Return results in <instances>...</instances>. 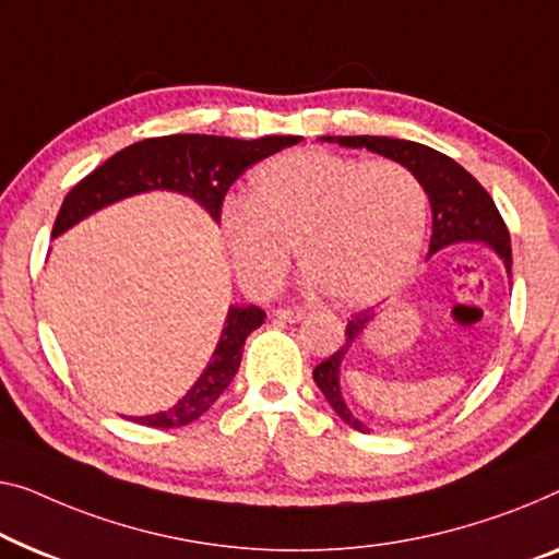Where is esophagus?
I'll return each instance as SVG.
<instances>
[{"instance_id":"1","label":"esophagus","mask_w":559,"mask_h":559,"mask_svg":"<svg viewBox=\"0 0 559 559\" xmlns=\"http://www.w3.org/2000/svg\"><path fill=\"white\" fill-rule=\"evenodd\" d=\"M305 310H299V307H280V310H274V318L280 322H299L305 320Z\"/></svg>"}]
</instances>
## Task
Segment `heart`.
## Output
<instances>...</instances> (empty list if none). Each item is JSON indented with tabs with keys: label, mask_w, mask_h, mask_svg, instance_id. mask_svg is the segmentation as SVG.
<instances>
[{
	"label": "heart",
	"mask_w": 559,
	"mask_h": 559,
	"mask_svg": "<svg viewBox=\"0 0 559 559\" xmlns=\"http://www.w3.org/2000/svg\"><path fill=\"white\" fill-rule=\"evenodd\" d=\"M426 224L428 197L411 168L325 151L264 160L249 176V197L222 209L226 252L247 293L277 289L295 247L305 285L333 289L347 307L380 302L411 277Z\"/></svg>",
	"instance_id": "obj_1"
}]
</instances>
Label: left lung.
Returning <instances> with one entry per match:
<instances>
[{
  "label": "left lung",
  "mask_w": 559,
  "mask_h": 559,
  "mask_svg": "<svg viewBox=\"0 0 559 559\" xmlns=\"http://www.w3.org/2000/svg\"><path fill=\"white\" fill-rule=\"evenodd\" d=\"M320 141L340 143L345 148H368L378 156L391 158L395 164H403L418 176L424 183L428 204H431V241H428V257H433L441 249L454 245H481L489 249L504 266L507 277L512 280V247H509V231L497 212L495 201L484 186L474 179L466 168H461L454 158L428 148L424 143L388 139V135H322ZM373 320L370 312L353 314L347 322L345 343L340 350L322 360L312 370V378L325 395L330 408L345 420L355 431L370 433V428L353 414L345 403L343 385H340V370H343L345 355L350 353L368 322Z\"/></svg>",
  "instance_id": "obj_1"
}]
</instances>
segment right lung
<instances>
[{"label":"right lung","mask_w":559,"mask_h":559,"mask_svg":"<svg viewBox=\"0 0 559 559\" xmlns=\"http://www.w3.org/2000/svg\"><path fill=\"white\" fill-rule=\"evenodd\" d=\"M299 141H302L299 135H264L254 141H239L226 135L189 133L133 143L110 156L64 197L52 226V239L105 206L151 191H174L189 197L219 224L229 186L257 160ZM264 318L266 314L260 307L231 305L219 343L197 383L181 395L176 406L131 420L153 428H179L204 416L237 376L247 337L262 325Z\"/></svg>","instance_id":"right-lung-1"}]
</instances>
